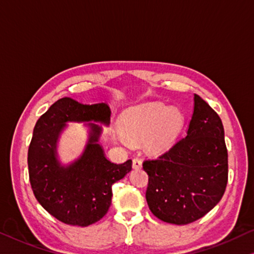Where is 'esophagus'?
I'll return each instance as SVG.
<instances>
[{
	"label": "esophagus",
	"mask_w": 254,
	"mask_h": 254,
	"mask_svg": "<svg viewBox=\"0 0 254 254\" xmlns=\"http://www.w3.org/2000/svg\"><path fill=\"white\" fill-rule=\"evenodd\" d=\"M132 168H134V169H140V168H142V160L138 158L132 159Z\"/></svg>",
	"instance_id": "esophagus-1"
}]
</instances>
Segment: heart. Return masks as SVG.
Segmentation results:
<instances>
[{
    "mask_svg": "<svg viewBox=\"0 0 254 254\" xmlns=\"http://www.w3.org/2000/svg\"><path fill=\"white\" fill-rule=\"evenodd\" d=\"M184 125V115L176 107L149 102L128 109L119 120V130L129 142H144L150 151L173 145Z\"/></svg>",
    "mask_w": 254,
    "mask_h": 254,
    "instance_id": "b5f03b06",
    "label": "heart"
}]
</instances>
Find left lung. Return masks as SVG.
I'll return each instance as SVG.
<instances>
[{
  "label": "left lung",
  "instance_id": "left-lung-1",
  "mask_svg": "<svg viewBox=\"0 0 254 254\" xmlns=\"http://www.w3.org/2000/svg\"><path fill=\"white\" fill-rule=\"evenodd\" d=\"M146 201L160 220L187 225L221 200L228 181L225 132L217 112L194 94L193 115L184 138L157 159L145 160Z\"/></svg>",
  "mask_w": 254,
  "mask_h": 254
}]
</instances>
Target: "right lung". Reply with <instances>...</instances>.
I'll list each match as a JSON object with an SVG mask.
<instances>
[{
	"label": "right lung",
	"mask_w": 254,
	"mask_h": 254,
	"mask_svg": "<svg viewBox=\"0 0 254 254\" xmlns=\"http://www.w3.org/2000/svg\"><path fill=\"white\" fill-rule=\"evenodd\" d=\"M107 103L81 104L58 100L35 125L28 149L29 181L36 200L51 216L67 225L86 227L105 216L111 204L112 185L131 170V160L117 165L105 158L99 125L89 123L87 145L69 166L57 158V142L68 122H99L109 125Z\"/></svg>",
	"instance_id": "1"
}]
</instances>
